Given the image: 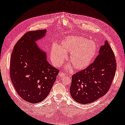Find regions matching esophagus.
Listing matches in <instances>:
<instances>
[{
    "instance_id": "1",
    "label": "esophagus",
    "mask_w": 125,
    "mask_h": 125,
    "mask_svg": "<svg viewBox=\"0 0 125 125\" xmlns=\"http://www.w3.org/2000/svg\"><path fill=\"white\" fill-rule=\"evenodd\" d=\"M66 75L65 73L63 72H60L59 73V76H61V77H63Z\"/></svg>"
}]
</instances>
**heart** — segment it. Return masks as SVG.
<instances>
[{"label":"heart","mask_w":125,"mask_h":125,"mask_svg":"<svg viewBox=\"0 0 125 125\" xmlns=\"http://www.w3.org/2000/svg\"><path fill=\"white\" fill-rule=\"evenodd\" d=\"M97 52L96 44L81 36H70L62 41L59 45L54 44L51 51L50 57L54 65L60 67L70 53L69 61L77 70L86 68Z\"/></svg>","instance_id":"obj_1"}]
</instances>
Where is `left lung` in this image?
<instances>
[{
  "instance_id": "left-lung-1",
  "label": "left lung",
  "mask_w": 125,
  "mask_h": 125,
  "mask_svg": "<svg viewBox=\"0 0 125 125\" xmlns=\"http://www.w3.org/2000/svg\"><path fill=\"white\" fill-rule=\"evenodd\" d=\"M116 70L115 55L107 41L94 62L72 76L70 89L73 99L81 104L93 102L105 94Z\"/></svg>"
}]
</instances>
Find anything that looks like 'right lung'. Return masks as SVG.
I'll use <instances>...</instances> for the list:
<instances>
[{
  "label": "right lung",
  "mask_w": 125,
  "mask_h": 125,
  "mask_svg": "<svg viewBox=\"0 0 125 125\" xmlns=\"http://www.w3.org/2000/svg\"><path fill=\"white\" fill-rule=\"evenodd\" d=\"M44 30L25 33L16 42L11 56L10 75L19 95L31 104L48 96L59 70L47 62L46 55L36 44Z\"/></svg>",
  "instance_id": "right-lung-1"
}]
</instances>
